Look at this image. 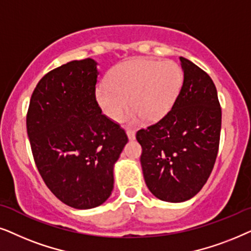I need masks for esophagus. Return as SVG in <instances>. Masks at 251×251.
<instances>
[{"label":"esophagus","mask_w":251,"mask_h":251,"mask_svg":"<svg viewBox=\"0 0 251 251\" xmlns=\"http://www.w3.org/2000/svg\"><path fill=\"white\" fill-rule=\"evenodd\" d=\"M126 133H127V136H128L129 140H134L135 139V131H134V129L127 128V129H126Z\"/></svg>","instance_id":"obj_1"}]
</instances>
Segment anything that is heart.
Masks as SVG:
<instances>
[{"instance_id":"obj_1","label":"heart","mask_w":251,"mask_h":251,"mask_svg":"<svg viewBox=\"0 0 251 251\" xmlns=\"http://www.w3.org/2000/svg\"><path fill=\"white\" fill-rule=\"evenodd\" d=\"M181 82L182 72L175 62L134 59L116 66L95 96L103 113L115 122L127 111L128 100L133 118L153 122L171 109Z\"/></svg>"}]
</instances>
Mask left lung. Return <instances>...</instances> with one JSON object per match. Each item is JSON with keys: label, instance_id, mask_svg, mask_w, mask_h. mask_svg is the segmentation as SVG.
Returning <instances> with one entry per match:
<instances>
[{"label": "left lung", "instance_id": "left-lung-1", "mask_svg": "<svg viewBox=\"0 0 251 251\" xmlns=\"http://www.w3.org/2000/svg\"><path fill=\"white\" fill-rule=\"evenodd\" d=\"M183 82L172 109L136 132L146 185L157 199L183 202L211 175L219 149L222 108L208 73L180 57Z\"/></svg>", "mask_w": 251, "mask_h": 251}]
</instances>
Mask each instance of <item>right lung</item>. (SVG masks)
Masks as SVG:
<instances>
[{
    "mask_svg": "<svg viewBox=\"0 0 251 251\" xmlns=\"http://www.w3.org/2000/svg\"><path fill=\"white\" fill-rule=\"evenodd\" d=\"M96 65L92 58L72 61L43 75L26 116L40 176L59 201L75 209L109 199L113 164L128 141L96 101Z\"/></svg>",
    "mask_w": 251,
    "mask_h": 251,
    "instance_id": "right-lung-1",
    "label": "right lung"
}]
</instances>
